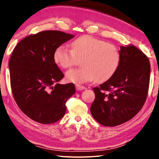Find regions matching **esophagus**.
<instances>
[{
    "mask_svg": "<svg viewBox=\"0 0 159 159\" xmlns=\"http://www.w3.org/2000/svg\"><path fill=\"white\" fill-rule=\"evenodd\" d=\"M76 89H77V90H82L85 89V87L80 85V84H77V85H76Z\"/></svg>",
    "mask_w": 159,
    "mask_h": 159,
    "instance_id": "1",
    "label": "esophagus"
}]
</instances>
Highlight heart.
Returning <instances> with one entry per match:
<instances>
[{
  "label": "heart",
  "instance_id": "heart-1",
  "mask_svg": "<svg viewBox=\"0 0 159 159\" xmlns=\"http://www.w3.org/2000/svg\"><path fill=\"white\" fill-rule=\"evenodd\" d=\"M54 61L63 69L70 68L80 61L82 67L69 70V82L82 84L95 79L103 82L116 72L120 63V53L114 45L93 37H80L71 43V50L60 45L53 53Z\"/></svg>",
  "mask_w": 159,
  "mask_h": 159
}]
</instances>
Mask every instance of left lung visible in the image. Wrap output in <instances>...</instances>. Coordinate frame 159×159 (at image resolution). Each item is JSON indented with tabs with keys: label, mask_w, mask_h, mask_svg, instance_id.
Masks as SVG:
<instances>
[{
	"label": "left lung",
	"mask_w": 159,
	"mask_h": 159,
	"mask_svg": "<svg viewBox=\"0 0 159 159\" xmlns=\"http://www.w3.org/2000/svg\"><path fill=\"white\" fill-rule=\"evenodd\" d=\"M120 63L114 75L93 88L91 114L98 122L115 127L133 118L144 105L148 92V58L133 45L120 47Z\"/></svg>",
	"instance_id": "left-lung-1"
}]
</instances>
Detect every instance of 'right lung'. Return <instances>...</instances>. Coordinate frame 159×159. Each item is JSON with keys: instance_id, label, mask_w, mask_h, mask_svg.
<instances>
[{"instance_id": "right-lung-1", "label": "right lung", "mask_w": 159, "mask_h": 159, "mask_svg": "<svg viewBox=\"0 0 159 159\" xmlns=\"http://www.w3.org/2000/svg\"><path fill=\"white\" fill-rule=\"evenodd\" d=\"M73 34L48 30L31 34L14 48L8 67L13 96L24 114L49 125L64 116L66 103L76 92L75 84H58L64 74L53 59L55 50Z\"/></svg>"}]
</instances>
